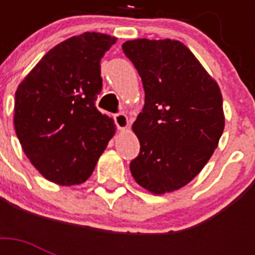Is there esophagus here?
I'll return each mask as SVG.
<instances>
[{
  "instance_id": "obj_1",
  "label": "esophagus",
  "mask_w": 255,
  "mask_h": 255,
  "mask_svg": "<svg viewBox=\"0 0 255 255\" xmlns=\"http://www.w3.org/2000/svg\"><path fill=\"white\" fill-rule=\"evenodd\" d=\"M114 119H115L116 127L119 128V129H122V131L127 129L128 126H129V120H128L127 115H126V114H123V112L116 114V115L114 116Z\"/></svg>"
}]
</instances>
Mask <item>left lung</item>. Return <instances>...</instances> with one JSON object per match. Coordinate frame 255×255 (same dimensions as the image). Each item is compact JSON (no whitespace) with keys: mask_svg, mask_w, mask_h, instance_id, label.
<instances>
[{"mask_svg":"<svg viewBox=\"0 0 255 255\" xmlns=\"http://www.w3.org/2000/svg\"><path fill=\"white\" fill-rule=\"evenodd\" d=\"M122 47L145 91L132 126L140 152L129 169L144 189L169 193L192 181L217 148L225 127L221 90L180 41L141 38Z\"/></svg>","mask_w":255,"mask_h":255,"instance_id":"8db88e82","label":"left lung"}]
</instances>
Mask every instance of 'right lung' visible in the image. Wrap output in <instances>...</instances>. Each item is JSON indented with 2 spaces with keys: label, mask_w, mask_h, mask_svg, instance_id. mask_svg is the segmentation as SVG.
<instances>
[{
  "label": "right lung",
  "mask_w": 255,
  "mask_h": 255,
  "mask_svg": "<svg viewBox=\"0 0 255 255\" xmlns=\"http://www.w3.org/2000/svg\"><path fill=\"white\" fill-rule=\"evenodd\" d=\"M115 42L102 33L69 38L47 51L15 91L18 140L30 163L54 184L85 182L115 135L114 120L95 107L100 59Z\"/></svg>",
  "instance_id": "1"
}]
</instances>
